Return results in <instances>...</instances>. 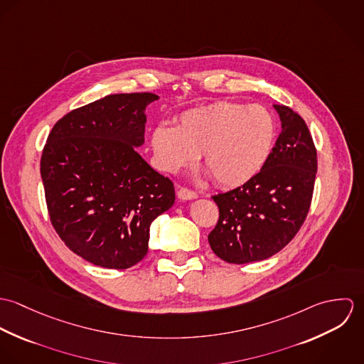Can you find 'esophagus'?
Instances as JSON below:
<instances>
[{
    "label": "esophagus",
    "instance_id": "obj_1",
    "mask_svg": "<svg viewBox=\"0 0 364 364\" xmlns=\"http://www.w3.org/2000/svg\"><path fill=\"white\" fill-rule=\"evenodd\" d=\"M178 198L182 199V200H192V199H196L198 198V193L188 189V188H179L178 191Z\"/></svg>",
    "mask_w": 364,
    "mask_h": 364
}]
</instances>
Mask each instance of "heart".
<instances>
[{
    "label": "heart",
    "mask_w": 364,
    "mask_h": 364,
    "mask_svg": "<svg viewBox=\"0 0 364 364\" xmlns=\"http://www.w3.org/2000/svg\"><path fill=\"white\" fill-rule=\"evenodd\" d=\"M274 136L273 117L264 107L217 102L182 113L175 129L156 126L151 149L158 166L169 173L193 166L203 154L214 182L234 188L259 172Z\"/></svg>",
    "instance_id": "heart-1"
}]
</instances>
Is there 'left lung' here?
Wrapping results in <instances>:
<instances>
[{
  "label": "left lung",
  "instance_id": "left-lung-1",
  "mask_svg": "<svg viewBox=\"0 0 364 364\" xmlns=\"http://www.w3.org/2000/svg\"><path fill=\"white\" fill-rule=\"evenodd\" d=\"M282 120L270 156L244 185L211 196L218 221L208 234L213 252L228 263L270 258L301 228L311 206L316 150L303 117L273 105Z\"/></svg>",
  "mask_w": 364,
  "mask_h": 364
}]
</instances>
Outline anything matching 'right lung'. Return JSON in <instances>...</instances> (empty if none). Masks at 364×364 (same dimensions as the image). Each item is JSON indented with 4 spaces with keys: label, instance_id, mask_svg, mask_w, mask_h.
<instances>
[{
    "label": "right lung",
    "instance_id": "1",
    "mask_svg": "<svg viewBox=\"0 0 364 364\" xmlns=\"http://www.w3.org/2000/svg\"><path fill=\"white\" fill-rule=\"evenodd\" d=\"M151 92L114 94L68 112L41 158L53 228L78 257L127 269L147 255L150 225L175 202L169 178L137 153Z\"/></svg>",
    "mask_w": 364,
    "mask_h": 364
}]
</instances>
